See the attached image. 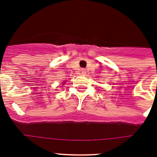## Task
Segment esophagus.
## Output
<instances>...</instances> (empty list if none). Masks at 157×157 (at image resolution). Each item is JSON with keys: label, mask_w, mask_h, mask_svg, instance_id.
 Here are the masks:
<instances>
[{"label": "esophagus", "mask_w": 157, "mask_h": 157, "mask_svg": "<svg viewBox=\"0 0 157 157\" xmlns=\"http://www.w3.org/2000/svg\"><path fill=\"white\" fill-rule=\"evenodd\" d=\"M81 73H82V75H85L86 73V71L85 69H82V70H81Z\"/></svg>", "instance_id": "1"}]
</instances>
